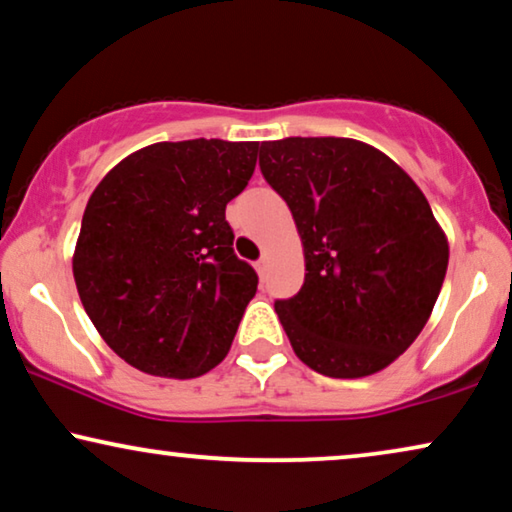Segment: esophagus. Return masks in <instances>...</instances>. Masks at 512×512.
<instances>
[{
	"label": "esophagus",
	"mask_w": 512,
	"mask_h": 512,
	"mask_svg": "<svg viewBox=\"0 0 512 512\" xmlns=\"http://www.w3.org/2000/svg\"><path fill=\"white\" fill-rule=\"evenodd\" d=\"M267 267H269V260H267V257H262V260L260 262H257L255 264V269H257V274H260L262 278H264V274H267Z\"/></svg>",
	"instance_id": "34e87169"
}]
</instances>
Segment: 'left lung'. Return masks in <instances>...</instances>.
<instances>
[{
  "label": "left lung",
  "mask_w": 512,
  "mask_h": 512,
  "mask_svg": "<svg viewBox=\"0 0 512 512\" xmlns=\"http://www.w3.org/2000/svg\"><path fill=\"white\" fill-rule=\"evenodd\" d=\"M260 168L304 245L302 290L276 302L297 358L335 379L384 370L424 330L447 274V236L424 192L351 138L262 142Z\"/></svg>",
  "instance_id": "obj_1"
}]
</instances>
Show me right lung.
I'll return each instance as SVG.
<instances>
[{
  "instance_id": "1",
  "label": "right lung",
  "mask_w": 512,
  "mask_h": 512,
  "mask_svg": "<svg viewBox=\"0 0 512 512\" xmlns=\"http://www.w3.org/2000/svg\"><path fill=\"white\" fill-rule=\"evenodd\" d=\"M260 142H156L95 187L72 257L81 304L135 370L194 379L222 363L257 274L234 255L224 210Z\"/></svg>"
}]
</instances>
